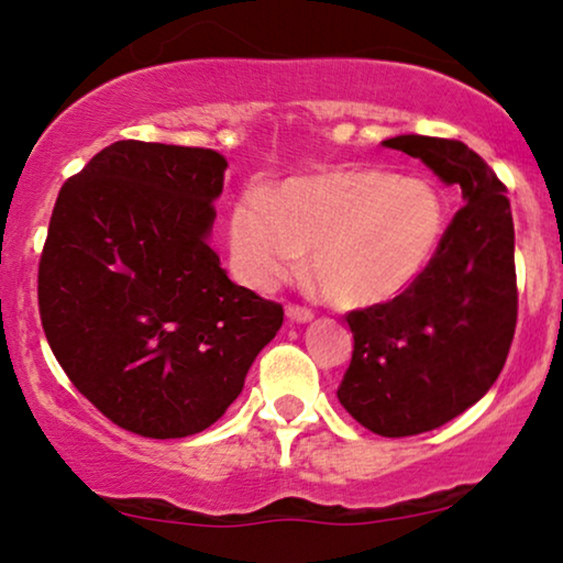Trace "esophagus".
<instances>
[{
	"instance_id": "1",
	"label": "esophagus",
	"mask_w": 563,
	"mask_h": 563,
	"mask_svg": "<svg viewBox=\"0 0 563 563\" xmlns=\"http://www.w3.org/2000/svg\"><path fill=\"white\" fill-rule=\"evenodd\" d=\"M314 318L312 310H307V307H299V305H289L287 307V320L289 322H299V325H305V322H310Z\"/></svg>"
}]
</instances>
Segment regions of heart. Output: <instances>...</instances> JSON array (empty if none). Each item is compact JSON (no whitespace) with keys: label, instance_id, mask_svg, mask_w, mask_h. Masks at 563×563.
<instances>
[{"label":"heart","instance_id":"b5f03b06","mask_svg":"<svg viewBox=\"0 0 563 563\" xmlns=\"http://www.w3.org/2000/svg\"><path fill=\"white\" fill-rule=\"evenodd\" d=\"M445 233V205L433 184L379 168H338L249 189L230 214L235 274L272 289L299 268L345 310L384 305L426 272Z\"/></svg>","mask_w":563,"mask_h":563}]
</instances>
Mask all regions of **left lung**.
Wrapping results in <instances>:
<instances>
[{"mask_svg": "<svg viewBox=\"0 0 563 563\" xmlns=\"http://www.w3.org/2000/svg\"><path fill=\"white\" fill-rule=\"evenodd\" d=\"M384 145L464 197L426 272L391 302L349 314L353 358L338 399L372 433L405 438L468 410L503 372L518 320L515 228L505 184L468 145L428 135Z\"/></svg>", "mask_w": 563, "mask_h": 563, "instance_id": "1", "label": "left lung"}]
</instances>
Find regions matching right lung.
<instances>
[{
	"label": "right lung",
	"instance_id": "right-lung-1",
	"mask_svg": "<svg viewBox=\"0 0 563 563\" xmlns=\"http://www.w3.org/2000/svg\"><path fill=\"white\" fill-rule=\"evenodd\" d=\"M228 161L118 141L58 191L37 272L45 338L114 426L187 438L220 420L284 322L212 251Z\"/></svg>",
	"mask_w": 563,
	"mask_h": 563
}]
</instances>
